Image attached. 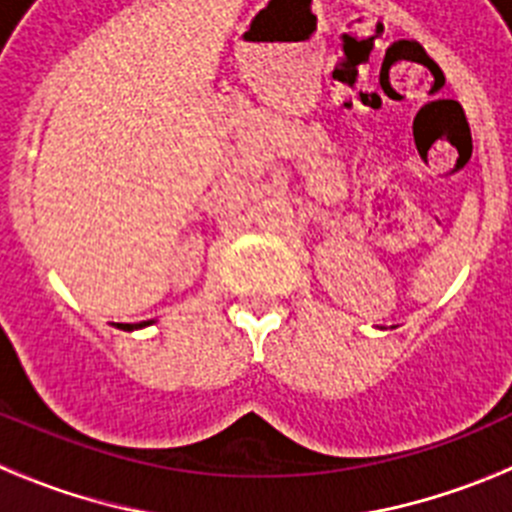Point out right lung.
<instances>
[{
    "label": "right lung",
    "instance_id": "add662e5",
    "mask_svg": "<svg viewBox=\"0 0 512 512\" xmlns=\"http://www.w3.org/2000/svg\"><path fill=\"white\" fill-rule=\"evenodd\" d=\"M151 323H153V320H151ZM151 323H135V325H128V323L122 325V323H117V325H120V328H125V330H135V328H143V325H151Z\"/></svg>",
    "mask_w": 512,
    "mask_h": 512
}]
</instances>
